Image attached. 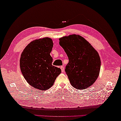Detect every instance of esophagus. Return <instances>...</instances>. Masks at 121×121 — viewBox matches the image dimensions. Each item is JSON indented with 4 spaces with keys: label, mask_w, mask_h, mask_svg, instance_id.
<instances>
[{
    "label": "esophagus",
    "mask_w": 121,
    "mask_h": 121,
    "mask_svg": "<svg viewBox=\"0 0 121 121\" xmlns=\"http://www.w3.org/2000/svg\"><path fill=\"white\" fill-rule=\"evenodd\" d=\"M60 68L61 69V71H62V72H63L64 71V67L63 66H60Z\"/></svg>",
    "instance_id": "34e87169"
}]
</instances>
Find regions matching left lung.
I'll return each instance as SVG.
<instances>
[{
  "mask_svg": "<svg viewBox=\"0 0 121 121\" xmlns=\"http://www.w3.org/2000/svg\"><path fill=\"white\" fill-rule=\"evenodd\" d=\"M59 40L69 58L65 71L71 85L81 90L92 85L98 78L101 68L98 52L79 35L64 36Z\"/></svg>",
  "mask_w": 121,
  "mask_h": 121,
  "instance_id": "8db88e82",
  "label": "left lung"
}]
</instances>
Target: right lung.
Segmentation results:
<instances>
[{"mask_svg": "<svg viewBox=\"0 0 121 121\" xmlns=\"http://www.w3.org/2000/svg\"><path fill=\"white\" fill-rule=\"evenodd\" d=\"M53 46L51 38L44 37L32 41L26 47L20 58V67L26 82L32 87L45 91L54 84L61 73L52 65L50 53Z\"/></svg>", "mask_w": 121, "mask_h": 121, "instance_id": "add662e5", "label": "right lung"}]
</instances>
